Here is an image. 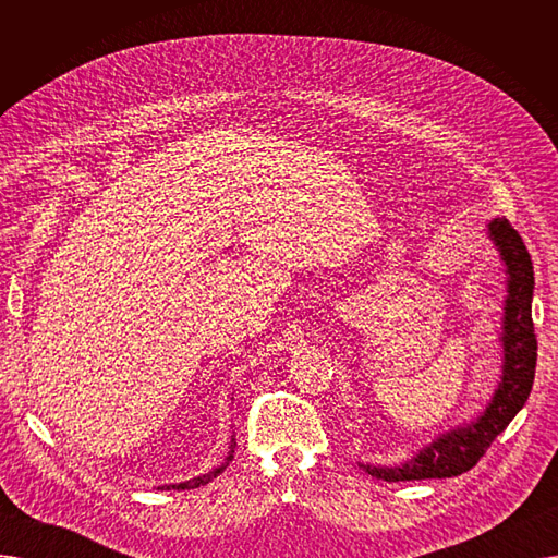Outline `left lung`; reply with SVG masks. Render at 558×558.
I'll return each instance as SVG.
<instances>
[{
	"instance_id": "8db88e82",
	"label": "left lung",
	"mask_w": 558,
	"mask_h": 558,
	"mask_svg": "<svg viewBox=\"0 0 558 558\" xmlns=\"http://www.w3.org/2000/svg\"><path fill=\"white\" fill-rule=\"evenodd\" d=\"M488 234L493 244L502 255L507 267V301L502 320V345L505 364L502 377L497 385L484 414L446 432L434 444L423 448L414 459L402 465H362L364 471L385 482H412V480H444L463 475L484 457L490 444L500 436L515 414L524 407L532 393L536 373V335L532 320V299H534V267L530 251L515 228L507 219H493L488 223Z\"/></svg>"
}]
</instances>
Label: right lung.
Returning a JSON list of instances; mask_svg holds the SVG:
<instances>
[{
	"label": "right lung",
	"instance_id": "add662e5",
	"mask_svg": "<svg viewBox=\"0 0 558 558\" xmlns=\"http://www.w3.org/2000/svg\"><path fill=\"white\" fill-rule=\"evenodd\" d=\"M232 452H234V438L230 441V452H228V457H226V463H221L219 468H215L213 473H208V475H201V477H194V480H190V482H183V484H169V486H160V488H175V490H185V488H198V486H205L208 482H213L217 475H221L223 471H226V465H228V461L232 459Z\"/></svg>",
	"mask_w": 558,
	"mask_h": 558
}]
</instances>
